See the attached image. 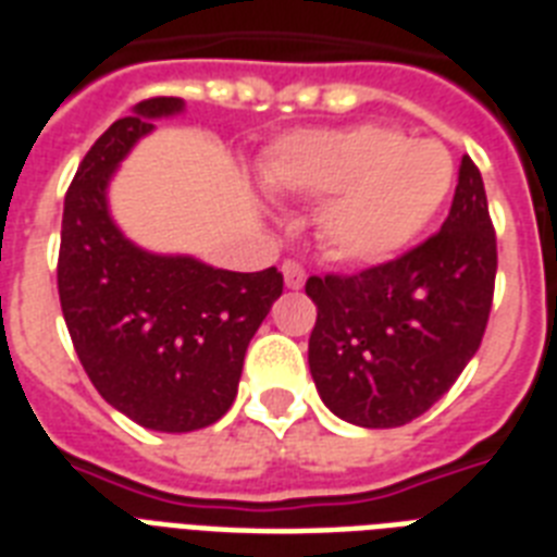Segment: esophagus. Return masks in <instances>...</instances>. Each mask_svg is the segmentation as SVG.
<instances>
[{"mask_svg": "<svg viewBox=\"0 0 557 557\" xmlns=\"http://www.w3.org/2000/svg\"><path fill=\"white\" fill-rule=\"evenodd\" d=\"M283 277H286V286L288 288H304L306 269H304V265H300V262L288 260V262H283Z\"/></svg>", "mask_w": 557, "mask_h": 557, "instance_id": "obj_1", "label": "esophagus"}]
</instances>
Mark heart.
<instances>
[{
  "mask_svg": "<svg viewBox=\"0 0 557 557\" xmlns=\"http://www.w3.org/2000/svg\"><path fill=\"white\" fill-rule=\"evenodd\" d=\"M277 193L326 201L323 245L352 265L393 260L416 243L448 199L454 159L436 138H405L387 124L292 135L271 156Z\"/></svg>",
  "mask_w": 557,
  "mask_h": 557,
  "instance_id": "obj_1",
  "label": "heart"
}]
</instances>
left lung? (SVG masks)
Segmentation results:
<instances>
[{"instance_id":"1","label":"left lung","mask_w":557,"mask_h":557,"mask_svg":"<svg viewBox=\"0 0 557 557\" xmlns=\"http://www.w3.org/2000/svg\"><path fill=\"white\" fill-rule=\"evenodd\" d=\"M494 277L497 236L466 156L436 234L358 274L306 280L318 306L309 370L323 405L361 428H398L431 410L480 349Z\"/></svg>"}]
</instances>
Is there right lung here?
Masks as SVG:
<instances>
[{"label": "right lung", "instance_id": "1", "mask_svg": "<svg viewBox=\"0 0 557 557\" xmlns=\"http://www.w3.org/2000/svg\"><path fill=\"white\" fill-rule=\"evenodd\" d=\"M150 98L91 144L63 208L57 292L74 352L95 389L133 422L164 433L208 428L234 405L245 349L283 295V274L225 271L141 251L115 227L107 185L152 117L182 112Z\"/></svg>", "mask_w": 557, "mask_h": 557}]
</instances>
